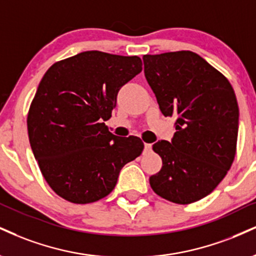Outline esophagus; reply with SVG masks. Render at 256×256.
<instances>
[{"label": "esophagus", "instance_id": "obj_1", "mask_svg": "<svg viewBox=\"0 0 256 256\" xmlns=\"http://www.w3.org/2000/svg\"><path fill=\"white\" fill-rule=\"evenodd\" d=\"M144 150H146V152H150V150H152V144L149 143L144 144Z\"/></svg>", "mask_w": 256, "mask_h": 256}]
</instances>
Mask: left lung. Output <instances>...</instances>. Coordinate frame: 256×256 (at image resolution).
<instances>
[{"mask_svg":"<svg viewBox=\"0 0 256 256\" xmlns=\"http://www.w3.org/2000/svg\"><path fill=\"white\" fill-rule=\"evenodd\" d=\"M143 62L162 114L176 118L172 140L152 146L163 166L150 176V186L169 202H194L216 188L235 158L240 116L235 92L192 51L146 54Z\"/></svg>","mask_w":256,"mask_h":256,"instance_id":"8db88e82","label":"left lung"}]
</instances>
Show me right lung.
Segmentation results:
<instances>
[{
    "label": "right lung",
    "instance_id": "1",
    "mask_svg": "<svg viewBox=\"0 0 256 256\" xmlns=\"http://www.w3.org/2000/svg\"><path fill=\"white\" fill-rule=\"evenodd\" d=\"M142 72L137 56L86 51L45 72L30 104L33 155L58 196L88 204L112 192L122 168L140 155V138L118 137L104 125L120 88Z\"/></svg>",
    "mask_w": 256,
    "mask_h": 256
}]
</instances>
